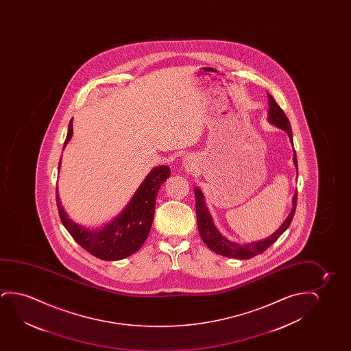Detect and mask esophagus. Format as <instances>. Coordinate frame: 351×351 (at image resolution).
Returning <instances> with one entry per match:
<instances>
[{"instance_id": "34e87169", "label": "esophagus", "mask_w": 351, "mask_h": 351, "mask_svg": "<svg viewBox=\"0 0 351 351\" xmlns=\"http://www.w3.org/2000/svg\"><path fill=\"white\" fill-rule=\"evenodd\" d=\"M188 165H189V164H188ZM188 165H187V167H188Z\"/></svg>"}]
</instances>
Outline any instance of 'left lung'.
Segmentation results:
<instances>
[{"label":"left lung","instance_id":"1","mask_svg":"<svg viewBox=\"0 0 351 351\" xmlns=\"http://www.w3.org/2000/svg\"><path fill=\"white\" fill-rule=\"evenodd\" d=\"M269 98V121L272 125H277L280 130H285L288 133L290 141L293 144V132H291V125L289 122L288 117L284 114L282 108L274 101V97L267 95ZM293 164L298 169V157H296V151L293 149ZM195 194V212H197V229L199 234L202 236V240L206 243L210 250H213L217 254L228 256V258H236V259H250L255 255L264 253L265 250L269 248V245H274L276 241L278 240L279 236L283 234L284 231L288 229L290 223L293 221L295 210H296V204H298V191L295 192L293 197V210L290 215L287 217V219L283 221V224L279 226L278 230L274 231L272 235L269 236L265 240L256 241L247 245H240L231 241L226 240L224 236L221 235V232L217 230L216 226L212 221V217L210 212L207 210L200 189H194Z\"/></svg>","mask_w":351,"mask_h":351}]
</instances>
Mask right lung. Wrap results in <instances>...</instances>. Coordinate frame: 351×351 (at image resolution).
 Listing matches in <instances>:
<instances>
[{
    "label": "right lung",
    "mask_w": 351,
    "mask_h": 351,
    "mask_svg": "<svg viewBox=\"0 0 351 351\" xmlns=\"http://www.w3.org/2000/svg\"><path fill=\"white\" fill-rule=\"evenodd\" d=\"M73 135L72 120L68 127L67 138L64 140L63 149ZM61 164V159H60ZM58 164V170H60ZM170 176V168L167 165L157 167L149 171L130 202L114 221L108 223L101 229H88L77 226L69 219L63 210L56 189V204L58 215L63 226L73 239L84 250L101 260H121L140 250L149 236L152 226L156 206V197L160 186Z\"/></svg>",
    "instance_id": "obj_1"
}]
</instances>
